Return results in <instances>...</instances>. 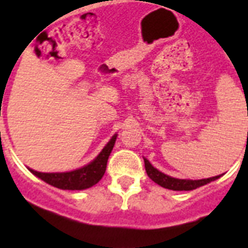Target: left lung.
<instances>
[{"mask_svg": "<svg viewBox=\"0 0 248 248\" xmlns=\"http://www.w3.org/2000/svg\"><path fill=\"white\" fill-rule=\"evenodd\" d=\"M144 163H145V171H147L148 176L151 177L152 180L157 183L158 185L163 186L166 189H171V190H193L202 186V185L207 184L210 181H214L216 179H219V176L208 177V179H202V180H184V179H175V177L167 176L163 172L155 169L153 166L149 163L147 158H144Z\"/></svg>", "mask_w": 248, "mask_h": 248, "instance_id": "left-lung-1", "label": "left lung"}]
</instances>
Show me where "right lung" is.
<instances>
[{"label":"right lung","mask_w":248,"mask_h":248,"mask_svg":"<svg viewBox=\"0 0 248 248\" xmlns=\"http://www.w3.org/2000/svg\"><path fill=\"white\" fill-rule=\"evenodd\" d=\"M117 135H114L110 139L104 149L100 152V155L93 159V162L89 163L82 169L75 170L71 172H38L34 170H31L33 175L40 177L47 184L55 186L59 189H65V190H82V189L91 188L93 185L99 183L107 169V162H108L109 155L112 152L114 143H116Z\"/></svg>","instance_id":"right-lung-1"}]
</instances>
